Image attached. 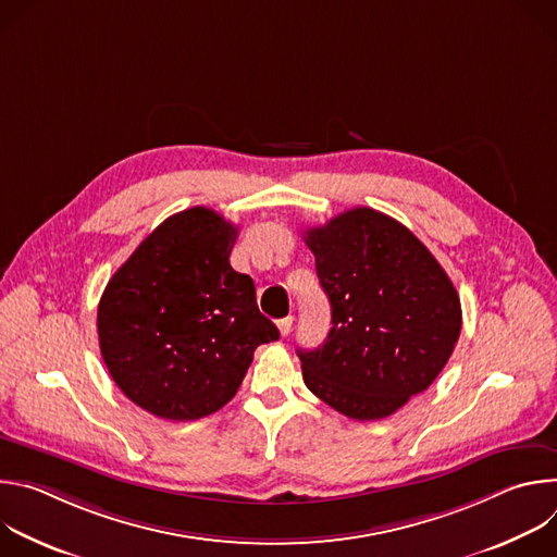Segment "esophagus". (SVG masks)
Listing matches in <instances>:
<instances>
[{
    "label": "esophagus",
    "mask_w": 557,
    "mask_h": 557,
    "mask_svg": "<svg viewBox=\"0 0 557 557\" xmlns=\"http://www.w3.org/2000/svg\"><path fill=\"white\" fill-rule=\"evenodd\" d=\"M277 329H280L282 335H288L290 329H293V314H288V317H284V320H280V322H277Z\"/></svg>",
    "instance_id": "esophagus-1"
}]
</instances>
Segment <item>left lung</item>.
Here are the masks:
<instances>
[{
    "instance_id": "obj_1",
    "label": "left lung",
    "mask_w": 557,
    "mask_h": 557,
    "mask_svg": "<svg viewBox=\"0 0 557 557\" xmlns=\"http://www.w3.org/2000/svg\"><path fill=\"white\" fill-rule=\"evenodd\" d=\"M304 240L333 314L324 344L297 350L304 383L348 419H385L451 357L458 293L408 226L370 207L306 228Z\"/></svg>"
}]
</instances>
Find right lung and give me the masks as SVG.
<instances>
[{
	"label": "right lung",
	"instance_id": "1",
	"mask_svg": "<svg viewBox=\"0 0 557 557\" xmlns=\"http://www.w3.org/2000/svg\"><path fill=\"white\" fill-rule=\"evenodd\" d=\"M237 226L207 207L158 224L108 282L97 331L110 376L168 421L226 406L260 344L280 339L253 280L231 269Z\"/></svg>",
	"mask_w": 557,
	"mask_h": 557
}]
</instances>
